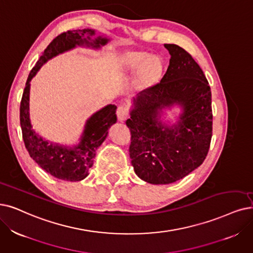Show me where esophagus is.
Returning <instances> with one entry per match:
<instances>
[{"label":"esophagus","mask_w":253,"mask_h":253,"mask_svg":"<svg viewBox=\"0 0 253 253\" xmlns=\"http://www.w3.org/2000/svg\"><path fill=\"white\" fill-rule=\"evenodd\" d=\"M116 115H117L119 121H125L128 117V111H127V109L126 107L119 106L117 108V111H116Z\"/></svg>","instance_id":"1"}]
</instances>
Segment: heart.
<instances>
[{
    "label": "heart",
    "mask_w": 253,
    "mask_h": 253,
    "mask_svg": "<svg viewBox=\"0 0 253 253\" xmlns=\"http://www.w3.org/2000/svg\"><path fill=\"white\" fill-rule=\"evenodd\" d=\"M126 65L132 70H139L142 68L141 76L146 82L156 80L162 73V63L158 58H150L148 54L137 53L128 56Z\"/></svg>",
    "instance_id": "1"
}]
</instances>
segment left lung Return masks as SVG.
<instances>
[{
	"label": "left lung",
	"mask_w": 253,
	"mask_h": 253,
	"mask_svg": "<svg viewBox=\"0 0 253 253\" xmlns=\"http://www.w3.org/2000/svg\"><path fill=\"white\" fill-rule=\"evenodd\" d=\"M164 46L171 56L164 77L133 98L126 123L135 172L154 185L174 183L203 164L213 130L211 93L203 69L183 47ZM173 104L182 107V114L166 126L160 113Z\"/></svg>",
	"instance_id": "left-lung-1"
}]
</instances>
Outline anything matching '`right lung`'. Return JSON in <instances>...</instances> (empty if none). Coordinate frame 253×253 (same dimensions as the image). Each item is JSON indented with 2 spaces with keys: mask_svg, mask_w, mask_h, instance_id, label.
<instances>
[{
  "mask_svg": "<svg viewBox=\"0 0 253 253\" xmlns=\"http://www.w3.org/2000/svg\"><path fill=\"white\" fill-rule=\"evenodd\" d=\"M95 36L92 29L72 30L53 39L29 74L19 109L23 139L28 153L36 163L50 175L59 179L79 181L84 179L93 165L96 149L108 135V128L116 123V106L108 105L88 118L78 145L73 147L48 142L35 133L30 120V82L47 60L72 49L77 45L99 48L109 38Z\"/></svg>",
  "mask_w": 253,
  "mask_h": 253,
  "instance_id": "add662e5",
  "label": "right lung"
}]
</instances>
